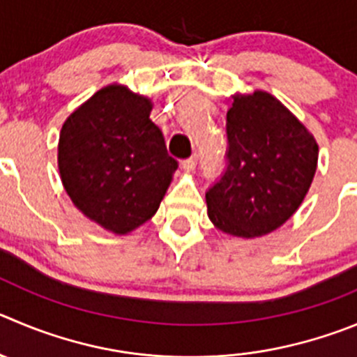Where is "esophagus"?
I'll return each mask as SVG.
<instances>
[{
  "mask_svg": "<svg viewBox=\"0 0 357 357\" xmlns=\"http://www.w3.org/2000/svg\"><path fill=\"white\" fill-rule=\"evenodd\" d=\"M181 167H183V171H185V172H192V171H194V169L197 167V156L194 155V156H190V158L183 160Z\"/></svg>",
  "mask_w": 357,
  "mask_h": 357,
  "instance_id": "34e87169",
  "label": "esophagus"
}]
</instances>
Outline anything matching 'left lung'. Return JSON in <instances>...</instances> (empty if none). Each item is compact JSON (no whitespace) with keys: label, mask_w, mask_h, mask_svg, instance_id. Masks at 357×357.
<instances>
[{"label":"left lung","mask_w":357,"mask_h":357,"mask_svg":"<svg viewBox=\"0 0 357 357\" xmlns=\"http://www.w3.org/2000/svg\"><path fill=\"white\" fill-rule=\"evenodd\" d=\"M227 169L206 192L208 216L236 238H261L287 222L317 171L319 146L268 91L234 95L227 111Z\"/></svg>","instance_id":"8db88e82"}]
</instances>
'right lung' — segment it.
<instances>
[{
    "mask_svg": "<svg viewBox=\"0 0 357 357\" xmlns=\"http://www.w3.org/2000/svg\"><path fill=\"white\" fill-rule=\"evenodd\" d=\"M153 102L126 86L98 89L63 123L61 183L73 206L112 234H128L160 208L178 169L149 119Z\"/></svg>",
    "mask_w": 357,
    "mask_h": 357,
    "instance_id": "obj_1",
    "label": "right lung"
}]
</instances>
